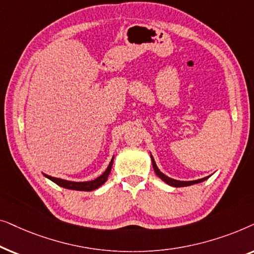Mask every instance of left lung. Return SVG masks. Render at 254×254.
I'll return each mask as SVG.
<instances>
[{"label":"left lung","mask_w":254,"mask_h":254,"mask_svg":"<svg viewBox=\"0 0 254 254\" xmlns=\"http://www.w3.org/2000/svg\"><path fill=\"white\" fill-rule=\"evenodd\" d=\"M151 157V162H152V166H154V170L156 172V175H157L159 178L162 180H164L166 184H169V185H171L173 187H184V186H190V185H194V184H199L201 182H204V180L208 179V177L206 178H202V179H197V180H193V182H180V180H176V179H172V178H169V177H166L165 175H163V173L159 171L157 166H156V163L154 161V158H152V156L150 155Z\"/></svg>","instance_id":"1"}]
</instances>
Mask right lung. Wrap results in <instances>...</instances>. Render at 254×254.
Returning <instances> with one entry per match:
<instances>
[{"mask_svg": "<svg viewBox=\"0 0 254 254\" xmlns=\"http://www.w3.org/2000/svg\"><path fill=\"white\" fill-rule=\"evenodd\" d=\"M112 164H113V158L111 163L107 166L106 171L103 173L102 176H99L98 178L91 180V182H82V183H75V182H68V180H64V179H60V178H54V177H51V176H47L45 175V177H47L48 179H51L52 182L57 184V185L61 186V187H64V189H68V190H93L96 189H98L99 186H102L104 183L107 180V177H109L110 172H111V169H112Z\"/></svg>", "mask_w": 254, "mask_h": 254, "instance_id": "obj_1", "label": "right lung"}]
</instances>
